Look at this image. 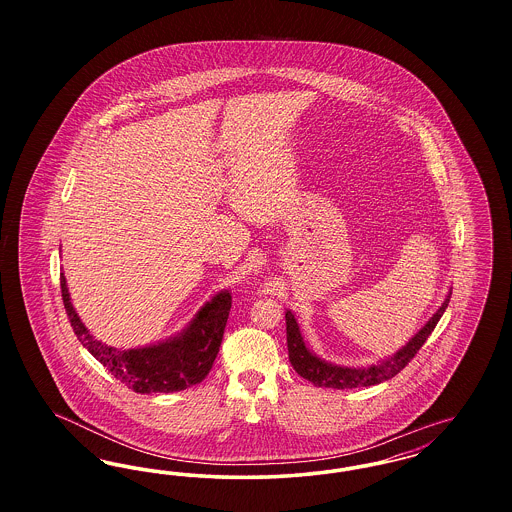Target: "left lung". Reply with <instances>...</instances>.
Segmentation results:
<instances>
[{
  "label": "left lung",
  "instance_id": "left-lung-1",
  "mask_svg": "<svg viewBox=\"0 0 512 512\" xmlns=\"http://www.w3.org/2000/svg\"><path fill=\"white\" fill-rule=\"evenodd\" d=\"M447 305H449V295L443 301V305L439 307L438 313L418 330V334L411 338L403 349H399L395 355H391L390 359H386L378 365L366 366V368L330 365V363L318 359L317 355H313L305 347V341L301 338V332H299L295 317L290 311H286V336H288L290 363H292L295 372L299 376H303L305 380H309L311 384H315L318 388L351 390V388H366V386L382 384V382L393 378L395 374H399L405 366L411 363V359L418 353V349L424 345V341L428 340L430 334L434 332V328H436L441 315L445 313Z\"/></svg>",
  "mask_w": 512,
  "mask_h": 512
}]
</instances>
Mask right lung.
<instances>
[{"instance_id": "right-lung-1", "label": "right lung", "mask_w": 512, "mask_h": 512, "mask_svg": "<svg viewBox=\"0 0 512 512\" xmlns=\"http://www.w3.org/2000/svg\"><path fill=\"white\" fill-rule=\"evenodd\" d=\"M61 295L78 341L105 366L121 384L136 393H171L199 384L219 355L232 295H215L178 336L140 349H115L96 340L76 315L61 274Z\"/></svg>"}]
</instances>
